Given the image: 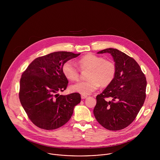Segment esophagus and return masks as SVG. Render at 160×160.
I'll list each match as a JSON object with an SVG mask.
<instances>
[{"mask_svg":"<svg viewBox=\"0 0 160 160\" xmlns=\"http://www.w3.org/2000/svg\"><path fill=\"white\" fill-rule=\"evenodd\" d=\"M81 98H82V99H86L87 98V96H86V95H81Z\"/></svg>","mask_w":160,"mask_h":160,"instance_id":"obj_1","label":"esophagus"}]
</instances>
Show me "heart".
Masks as SVG:
<instances>
[{"label":"heart","instance_id":"b5f03b06","mask_svg":"<svg viewBox=\"0 0 160 160\" xmlns=\"http://www.w3.org/2000/svg\"><path fill=\"white\" fill-rule=\"evenodd\" d=\"M78 64L81 69L88 68L87 78L88 80L79 81L70 87L73 92L87 95L98 89L100 85L102 87L109 85L115 78L116 67L112 61L93 54H88L81 58ZM65 77L72 81L77 80L79 77L78 68L71 61L66 62L62 68Z\"/></svg>","mask_w":160,"mask_h":160}]
</instances>
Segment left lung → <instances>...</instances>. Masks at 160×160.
<instances>
[{
    "mask_svg": "<svg viewBox=\"0 0 160 160\" xmlns=\"http://www.w3.org/2000/svg\"><path fill=\"white\" fill-rule=\"evenodd\" d=\"M110 54L116 67L112 83L97 96L94 115L97 121L109 130H119L135 120L146 99V78L141 67L132 58L112 48L98 54ZM109 97L111 101L105 99Z\"/></svg>",
    "mask_w": 160,
    "mask_h": 160,
    "instance_id": "1",
    "label": "left lung"
}]
</instances>
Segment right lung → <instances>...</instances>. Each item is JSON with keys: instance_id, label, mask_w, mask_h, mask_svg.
<instances>
[{"instance_id": "1", "label": "right lung", "mask_w": 160, "mask_h": 160, "mask_svg": "<svg viewBox=\"0 0 160 160\" xmlns=\"http://www.w3.org/2000/svg\"><path fill=\"white\" fill-rule=\"evenodd\" d=\"M80 54L58 51L33 60L21 75L19 98L32 123L45 130L58 128L71 118L80 102L78 93L59 95L68 85L63 64Z\"/></svg>"}]
</instances>
